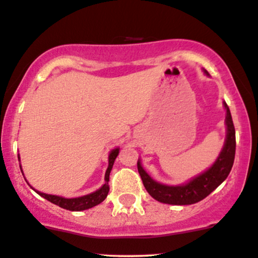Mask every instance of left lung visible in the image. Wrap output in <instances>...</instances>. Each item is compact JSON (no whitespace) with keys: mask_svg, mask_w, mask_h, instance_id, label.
<instances>
[{"mask_svg":"<svg viewBox=\"0 0 258 258\" xmlns=\"http://www.w3.org/2000/svg\"><path fill=\"white\" fill-rule=\"evenodd\" d=\"M207 75L208 72L205 71ZM226 110V140L220 154L208 170L199 174L185 184L180 185H165L155 180L146 172L140 160H138V170L141 176L142 183L149 195L157 201L167 205L185 206L194 205L206 199L212 191H214L220 184L226 179L233 166L234 154H236V130L227 104L224 103Z\"/></svg>","mask_w":258,"mask_h":258,"instance_id":"1","label":"left lung"}]
</instances>
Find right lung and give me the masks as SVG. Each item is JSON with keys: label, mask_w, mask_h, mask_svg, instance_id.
Wrapping results in <instances>:
<instances>
[{"label": "right lung", "mask_w": 258, "mask_h": 258, "mask_svg": "<svg viewBox=\"0 0 258 258\" xmlns=\"http://www.w3.org/2000/svg\"><path fill=\"white\" fill-rule=\"evenodd\" d=\"M118 153H119V148H114L110 152V154H109V166H107L106 172H105L104 185L101 186L100 189H98L97 191L88 194V195H85V196H81V197H75V199H66V197H62V196L49 195V194L40 192V191H38V190L33 189L32 186L31 187L38 194V195L44 197V199L47 200V201H50L51 203H53V205L61 207V208L68 209V211H72V212H80V211H85V209H90V208H92V207L99 205V203H101L105 199H106L107 194H109V190H110V186H109L110 172H111V170H112L113 163H114V160H116V158H117V155H118ZM18 158H19V160H20V157H18ZM20 170L22 172L21 166H20Z\"/></svg>", "instance_id": "right-lung-1"}]
</instances>
